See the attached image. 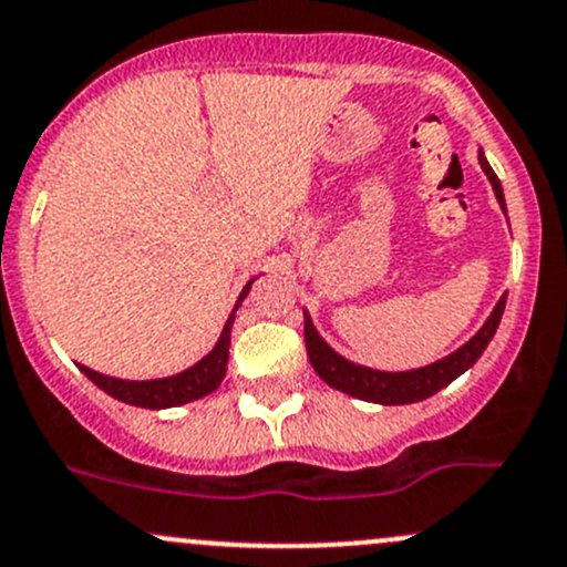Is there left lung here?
Instances as JSON below:
<instances>
[{
    "instance_id": "8db88e82",
    "label": "left lung",
    "mask_w": 567,
    "mask_h": 567,
    "mask_svg": "<svg viewBox=\"0 0 567 567\" xmlns=\"http://www.w3.org/2000/svg\"><path fill=\"white\" fill-rule=\"evenodd\" d=\"M478 164H482L484 174H487L489 183H493L497 202H501L503 213H506L501 179H497L493 166L487 164V158H484L482 153H478ZM503 309H506V296L497 301V307L493 309V315L487 317L482 331H478L471 341H465L457 352L446 354L444 360L425 365V369L398 371V374L365 369V365H354L350 360L341 358V354H336L331 347L320 339V333L315 331L312 320H309L307 312H303V341H307L309 363H312L317 377H320L326 384H331L333 390H341V393L360 398V401L384 403V406H401V403L425 401V398L439 393L441 388H446V384H450L452 379H457L463 371H468L471 365L482 358V352L487 350L489 341H493L497 326H501Z\"/></svg>"
}]
</instances>
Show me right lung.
<instances>
[{"label": "right lung", "mask_w": 567, "mask_h": 567, "mask_svg": "<svg viewBox=\"0 0 567 567\" xmlns=\"http://www.w3.org/2000/svg\"><path fill=\"white\" fill-rule=\"evenodd\" d=\"M255 279L245 285L239 301H236L234 312L228 315L226 326H223L220 339H217L215 350L207 358L198 360L196 365H190L183 374H174L166 379H151V382H128V379H115L107 374H99V371L89 369V365H80L85 377L96 384L99 390L117 398L123 403H132V406L142 409H169V406H183V403L198 401V398L209 395L213 390L220 388L223 377H226V363H228V344H231V326L234 315L239 309V303L245 301V296L250 293Z\"/></svg>", "instance_id": "add662e5"}]
</instances>
